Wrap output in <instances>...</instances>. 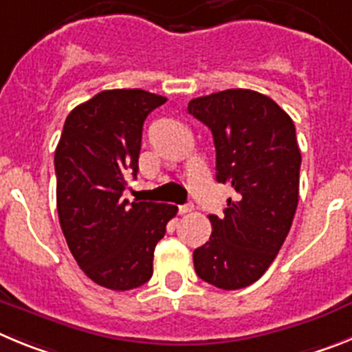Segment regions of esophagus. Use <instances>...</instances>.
<instances>
[{
  "mask_svg": "<svg viewBox=\"0 0 352 352\" xmlns=\"http://www.w3.org/2000/svg\"><path fill=\"white\" fill-rule=\"evenodd\" d=\"M192 210H194V204H182V206L178 208L179 214H186V213H192Z\"/></svg>",
  "mask_w": 352,
  "mask_h": 352,
  "instance_id": "obj_1",
  "label": "esophagus"
}]
</instances>
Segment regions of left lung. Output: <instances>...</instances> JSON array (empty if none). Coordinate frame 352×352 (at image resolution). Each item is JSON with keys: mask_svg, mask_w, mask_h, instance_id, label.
Instances as JSON below:
<instances>
[{"mask_svg": "<svg viewBox=\"0 0 352 352\" xmlns=\"http://www.w3.org/2000/svg\"><path fill=\"white\" fill-rule=\"evenodd\" d=\"M213 133L217 182L231 183L223 217L210 214V241L194 250L199 278L226 291L259 280L296 213L301 153L294 123L270 96L226 89L188 102Z\"/></svg>", "mask_w": 352, "mask_h": 352, "instance_id": "obj_1", "label": "left lung"}]
</instances>
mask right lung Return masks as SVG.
Here are the masks:
<instances>
[{"label": "right lung", "instance_id": "right-lung-1", "mask_svg": "<svg viewBox=\"0 0 352 352\" xmlns=\"http://www.w3.org/2000/svg\"><path fill=\"white\" fill-rule=\"evenodd\" d=\"M166 96L107 89L67 116L54 153L56 204L72 256L95 284L130 291L153 275V252L178 208L123 199L139 170L142 125Z\"/></svg>", "mask_w": 352, "mask_h": 352}]
</instances>
